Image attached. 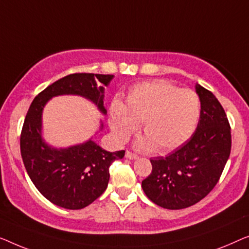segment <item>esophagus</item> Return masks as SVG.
Instances as JSON below:
<instances>
[{
  "label": "esophagus",
  "mask_w": 249,
  "mask_h": 249,
  "mask_svg": "<svg viewBox=\"0 0 249 249\" xmlns=\"http://www.w3.org/2000/svg\"><path fill=\"white\" fill-rule=\"evenodd\" d=\"M125 157L127 159H131V160H135V159H138L139 157L136 156V155H134V153H132V152H129V151H126V153H125Z\"/></svg>",
  "instance_id": "obj_1"
}]
</instances>
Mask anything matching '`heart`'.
Segmentation results:
<instances>
[{"label":"heart","instance_id":"b5f03b06","mask_svg":"<svg viewBox=\"0 0 249 249\" xmlns=\"http://www.w3.org/2000/svg\"><path fill=\"white\" fill-rule=\"evenodd\" d=\"M201 104L193 90L179 89L167 81L143 82L128 91L126 104L114 100L109 125L117 142L125 143L139 128L145 136L138 139L140 150L156 148L170 151L186 142L197 125Z\"/></svg>","mask_w":249,"mask_h":249}]
</instances>
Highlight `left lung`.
Here are the masks:
<instances>
[{
    "label": "left lung",
    "mask_w": 249,
    "mask_h": 249,
    "mask_svg": "<svg viewBox=\"0 0 249 249\" xmlns=\"http://www.w3.org/2000/svg\"><path fill=\"white\" fill-rule=\"evenodd\" d=\"M201 115L191 139L167 157L150 159L152 171L142 181L145 195L161 208L180 210L196 204L220 179L231 150L230 124L211 91L196 85Z\"/></svg>",
    "instance_id": "obj_1"
}]
</instances>
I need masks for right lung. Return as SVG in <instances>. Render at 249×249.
Returning a JSON list of instances; mask_svg holds the SVG:
<instances>
[{
	"label": "right lung",
	"mask_w": 249,
	"mask_h": 249,
	"mask_svg": "<svg viewBox=\"0 0 249 249\" xmlns=\"http://www.w3.org/2000/svg\"><path fill=\"white\" fill-rule=\"evenodd\" d=\"M113 78L93 73L66 75L38 93L28 109L20 136L21 157L31 181L55 205L79 210L91 204L107 188L110 164L123 158L125 151L108 152L92 140L65 149L52 148L41 138L45 105L56 96L78 94L92 101L106 115L105 88L100 83L108 86Z\"/></svg>",
	"instance_id": "1"
}]
</instances>
